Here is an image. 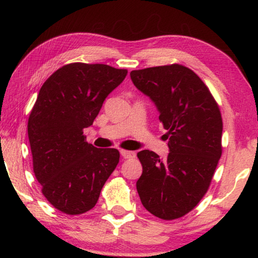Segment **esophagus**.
I'll use <instances>...</instances> for the list:
<instances>
[{
  "label": "esophagus",
  "instance_id": "esophagus-1",
  "mask_svg": "<svg viewBox=\"0 0 258 258\" xmlns=\"http://www.w3.org/2000/svg\"><path fill=\"white\" fill-rule=\"evenodd\" d=\"M120 155L123 156V158H125V159H131L135 157V152L128 151V150H120Z\"/></svg>",
  "mask_w": 258,
  "mask_h": 258
}]
</instances>
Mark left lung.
I'll return each mask as SVG.
<instances>
[{
	"label": "left lung",
	"mask_w": 258,
	"mask_h": 258,
	"mask_svg": "<svg viewBox=\"0 0 258 258\" xmlns=\"http://www.w3.org/2000/svg\"><path fill=\"white\" fill-rule=\"evenodd\" d=\"M131 80L156 104L169 148L164 160L154 151L138 152L142 164L138 194L152 215L180 218L206 194L221 158L220 108L197 74L182 64L132 71Z\"/></svg>",
	"instance_id": "1"
}]
</instances>
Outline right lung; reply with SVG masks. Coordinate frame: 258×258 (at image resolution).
<instances>
[{
	"instance_id": "right-lung-1",
	"label": "right lung",
	"mask_w": 258,
	"mask_h": 258,
	"mask_svg": "<svg viewBox=\"0 0 258 258\" xmlns=\"http://www.w3.org/2000/svg\"><path fill=\"white\" fill-rule=\"evenodd\" d=\"M126 75L108 64L74 62L52 74L38 92L28 118L33 169L42 194L60 212L92 209L118 164V150L87 143L83 130Z\"/></svg>"
}]
</instances>
